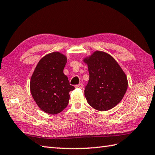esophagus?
Returning a JSON list of instances; mask_svg holds the SVG:
<instances>
[{"label":"esophagus","instance_id":"esophagus-1","mask_svg":"<svg viewBox=\"0 0 155 155\" xmlns=\"http://www.w3.org/2000/svg\"><path fill=\"white\" fill-rule=\"evenodd\" d=\"M75 87H76V88H83V84H82V83H79L78 84L76 85Z\"/></svg>","mask_w":155,"mask_h":155}]
</instances>
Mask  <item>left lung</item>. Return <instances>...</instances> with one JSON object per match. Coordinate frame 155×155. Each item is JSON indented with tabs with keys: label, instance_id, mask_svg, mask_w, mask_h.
<instances>
[{
	"label": "left lung",
	"instance_id": "1",
	"mask_svg": "<svg viewBox=\"0 0 155 155\" xmlns=\"http://www.w3.org/2000/svg\"><path fill=\"white\" fill-rule=\"evenodd\" d=\"M89 72L84 88L88 103L94 109L110 110L120 103L128 87L127 76L114 58L106 52L95 51L84 58Z\"/></svg>",
	"mask_w": 155,
	"mask_h": 155
}]
</instances>
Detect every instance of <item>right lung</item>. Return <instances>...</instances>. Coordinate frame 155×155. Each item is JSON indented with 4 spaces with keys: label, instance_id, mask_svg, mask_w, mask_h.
Wrapping results in <instances>:
<instances>
[{
    "label": "right lung",
    "instance_id": "obj_1",
    "mask_svg": "<svg viewBox=\"0 0 155 155\" xmlns=\"http://www.w3.org/2000/svg\"><path fill=\"white\" fill-rule=\"evenodd\" d=\"M67 57L58 52L48 54L38 62L32 74L30 89L36 103L42 110L56 114L67 107L69 92L74 87L63 73Z\"/></svg>",
    "mask_w": 155,
    "mask_h": 155
}]
</instances>
